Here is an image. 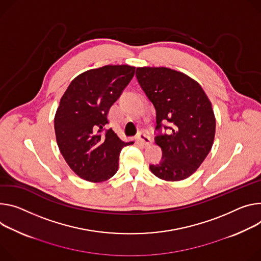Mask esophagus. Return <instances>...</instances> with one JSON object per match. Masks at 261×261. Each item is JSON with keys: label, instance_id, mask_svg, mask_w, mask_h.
Instances as JSON below:
<instances>
[{"label": "esophagus", "instance_id": "obj_1", "mask_svg": "<svg viewBox=\"0 0 261 261\" xmlns=\"http://www.w3.org/2000/svg\"><path fill=\"white\" fill-rule=\"evenodd\" d=\"M137 141L139 143V145L144 146V147H148V146H150V145L152 144L151 137H150L148 134H146L145 132H140V133L138 134V136H137Z\"/></svg>", "mask_w": 261, "mask_h": 261}]
</instances>
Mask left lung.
Instances as JSON below:
<instances>
[{
	"label": "left lung",
	"mask_w": 261,
	"mask_h": 261,
	"mask_svg": "<svg viewBox=\"0 0 261 261\" xmlns=\"http://www.w3.org/2000/svg\"><path fill=\"white\" fill-rule=\"evenodd\" d=\"M136 78L156 109L159 133L155 143L162 158L150 170L165 181L184 180L198 170L212 148L216 116L211 103L197 81L175 69L137 67ZM167 121L168 132L161 134L162 123Z\"/></svg>",
	"instance_id": "1"
}]
</instances>
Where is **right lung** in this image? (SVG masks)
I'll return each mask as SVG.
<instances>
[{
    "instance_id": "obj_1",
    "label": "right lung",
    "mask_w": 261,
    "mask_h": 261,
    "mask_svg": "<svg viewBox=\"0 0 261 261\" xmlns=\"http://www.w3.org/2000/svg\"><path fill=\"white\" fill-rule=\"evenodd\" d=\"M135 73L130 65H105L77 76L60 99L54 128L68 167L89 182L110 179L118 169L125 143L108 124V112Z\"/></svg>"
}]
</instances>
